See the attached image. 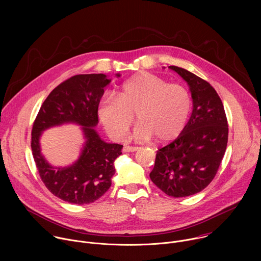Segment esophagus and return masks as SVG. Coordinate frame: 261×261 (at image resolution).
<instances>
[{"label": "esophagus", "instance_id": "esophagus-1", "mask_svg": "<svg viewBox=\"0 0 261 261\" xmlns=\"http://www.w3.org/2000/svg\"><path fill=\"white\" fill-rule=\"evenodd\" d=\"M138 146H130V145H125L123 147V151L124 152H135L138 150Z\"/></svg>", "mask_w": 261, "mask_h": 261}]
</instances>
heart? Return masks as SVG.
I'll use <instances>...</instances> for the list:
<instances>
[{
  "mask_svg": "<svg viewBox=\"0 0 261 261\" xmlns=\"http://www.w3.org/2000/svg\"><path fill=\"white\" fill-rule=\"evenodd\" d=\"M191 109V95L184 87L144 72L124 83L119 96L104 94L98 116L111 137L123 140L136 113L140 122L133 131L134 139L146 141L156 136L167 142L181 134Z\"/></svg>",
  "mask_w": 261,
  "mask_h": 261,
  "instance_id": "heart-1",
  "label": "heart"
}]
</instances>
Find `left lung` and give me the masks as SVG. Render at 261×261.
Segmentation results:
<instances>
[{
  "instance_id": "left-lung-1",
  "label": "left lung",
  "mask_w": 261,
  "mask_h": 261,
  "mask_svg": "<svg viewBox=\"0 0 261 261\" xmlns=\"http://www.w3.org/2000/svg\"><path fill=\"white\" fill-rule=\"evenodd\" d=\"M169 68L189 85L193 111L181 134L157 152L150 177L168 196L186 197L214 179L226 151L228 124L224 106L207 82L186 69Z\"/></svg>"
}]
</instances>
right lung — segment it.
Instances as JSON below:
<instances>
[{
	"mask_svg": "<svg viewBox=\"0 0 261 261\" xmlns=\"http://www.w3.org/2000/svg\"><path fill=\"white\" fill-rule=\"evenodd\" d=\"M120 76V74H117ZM110 83L105 74H80L60 84L41 105L32 129L31 147L45 187L60 199L87 204L100 198L111 186L114 162L122 154V144L106 143L94 127L104 88ZM65 122L83 126L86 143L80 159L64 169L50 167L40 151L39 138L47 127Z\"/></svg>",
	"mask_w": 261,
	"mask_h": 261,
	"instance_id": "1",
	"label": "right lung"
}]
</instances>
